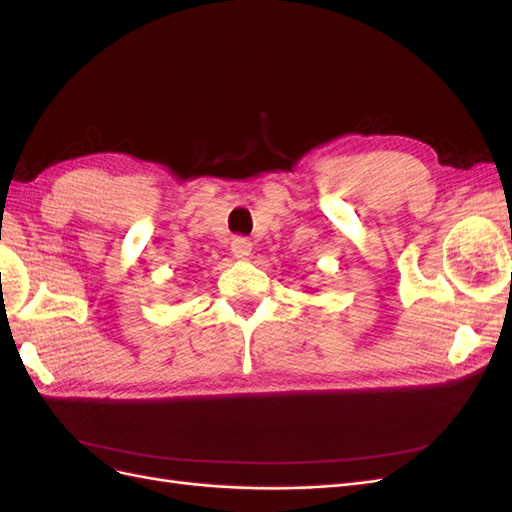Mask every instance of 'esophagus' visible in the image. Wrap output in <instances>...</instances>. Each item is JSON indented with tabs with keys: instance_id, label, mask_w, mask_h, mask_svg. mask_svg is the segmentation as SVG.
<instances>
[{
	"instance_id": "1",
	"label": "esophagus",
	"mask_w": 512,
	"mask_h": 512,
	"mask_svg": "<svg viewBox=\"0 0 512 512\" xmlns=\"http://www.w3.org/2000/svg\"><path fill=\"white\" fill-rule=\"evenodd\" d=\"M230 252L235 258H247L252 254V241L245 237H235L230 243Z\"/></svg>"
}]
</instances>
